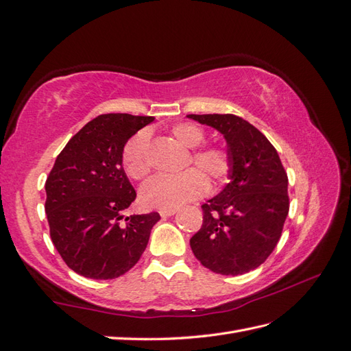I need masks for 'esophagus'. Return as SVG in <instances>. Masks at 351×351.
<instances>
[{"label": "esophagus", "instance_id": "esophagus-1", "mask_svg": "<svg viewBox=\"0 0 351 351\" xmlns=\"http://www.w3.org/2000/svg\"><path fill=\"white\" fill-rule=\"evenodd\" d=\"M175 214H176V209H162V210H160V215H161L162 218L172 217V215H175Z\"/></svg>", "mask_w": 351, "mask_h": 351}]
</instances>
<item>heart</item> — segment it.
<instances>
[{
	"label": "heart",
	"instance_id": "b5f03b06",
	"mask_svg": "<svg viewBox=\"0 0 351 351\" xmlns=\"http://www.w3.org/2000/svg\"><path fill=\"white\" fill-rule=\"evenodd\" d=\"M172 134L179 143L190 149L199 148L205 141V133L197 125L189 122L173 125ZM148 145L149 136L146 132L136 133L125 143L122 151V166L130 178L142 179L149 173ZM193 162L215 182L227 176L232 165L227 151L217 146L194 151ZM200 170L190 169L179 175H156L141 189L142 203L146 208L175 209L186 202L200 197L208 186L206 178Z\"/></svg>",
	"mask_w": 351,
	"mask_h": 351
}]
</instances>
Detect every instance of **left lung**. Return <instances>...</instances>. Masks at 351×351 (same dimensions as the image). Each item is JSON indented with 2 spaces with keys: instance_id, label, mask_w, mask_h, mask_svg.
<instances>
[{
  "instance_id": "8db88e82",
  "label": "left lung",
  "mask_w": 351,
  "mask_h": 351,
  "mask_svg": "<svg viewBox=\"0 0 351 351\" xmlns=\"http://www.w3.org/2000/svg\"><path fill=\"white\" fill-rule=\"evenodd\" d=\"M221 133L230 156L229 184L203 209L190 239L199 262L215 274L242 275L271 256L289 214V179L265 134L236 115H186Z\"/></svg>"
}]
</instances>
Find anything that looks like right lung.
I'll return each mask as SVG.
<instances>
[{
  "instance_id": "right-lung-1",
  "label": "right lung",
  "mask_w": 351,
  "mask_h": 351,
  "mask_svg": "<svg viewBox=\"0 0 351 351\" xmlns=\"http://www.w3.org/2000/svg\"><path fill=\"white\" fill-rule=\"evenodd\" d=\"M154 117L108 113L89 121L55 160L46 181V215L55 248L70 269L93 280L128 272L160 215L125 217L136 191L122 167L128 138Z\"/></svg>"
}]
</instances>
